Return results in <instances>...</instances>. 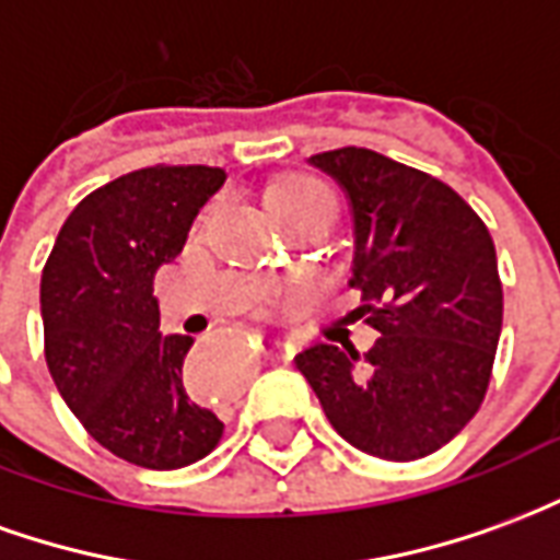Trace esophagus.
Masks as SVG:
<instances>
[{"label":"esophagus","mask_w":560,"mask_h":560,"mask_svg":"<svg viewBox=\"0 0 560 560\" xmlns=\"http://www.w3.org/2000/svg\"><path fill=\"white\" fill-rule=\"evenodd\" d=\"M257 351L264 353L267 360H276V363H288L296 351V341L288 339V336H264L257 339Z\"/></svg>","instance_id":"34e87169"}]
</instances>
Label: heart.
I'll return each mask as SVG.
<instances>
[{"label":"heart","instance_id":"1","mask_svg":"<svg viewBox=\"0 0 560 560\" xmlns=\"http://www.w3.org/2000/svg\"><path fill=\"white\" fill-rule=\"evenodd\" d=\"M267 200L281 224L308 219V215H329L332 219V212H336V195L320 179H312V176L281 179L269 188Z\"/></svg>","mask_w":560,"mask_h":560}]
</instances>
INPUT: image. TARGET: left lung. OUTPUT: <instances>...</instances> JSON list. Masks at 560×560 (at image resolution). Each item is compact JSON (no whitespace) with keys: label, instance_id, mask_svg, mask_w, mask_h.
Returning a JSON list of instances; mask_svg holds the SVG:
<instances>
[{"label":"left lung","instance_id":"obj_1","mask_svg":"<svg viewBox=\"0 0 560 560\" xmlns=\"http://www.w3.org/2000/svg\"><path fill=\"white\" fill-rule=\"evenodd\" d=\"M348 191L357 228L353 312L365 353L317 341L293 357L332 429L363 453L411 462L480 411L504 320L489 228L438 176L363 147L312 155Z\"/></svg>","mask_w":560,"mask_h":560}]
</instances>
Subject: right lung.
Listing matches in <instances>:
<instances>
[{"label":"right lung","instance_id":"1","mask_svg":"<svg viewBox=\"0 0 560 560\" xmlns=\"http://www.w3.org/2000/svg\"><path fill=\"white\" fill-rule=\"evenodd\" d=\"M224 183L209 164H152L95 188L56 236L42 272L44 360L80 425L152 470L209 456L224 422L183 360L191 336H161L152 279L183 252Z\"/></svg>","mask_w":560,"mask_h":560}]
</instances>
